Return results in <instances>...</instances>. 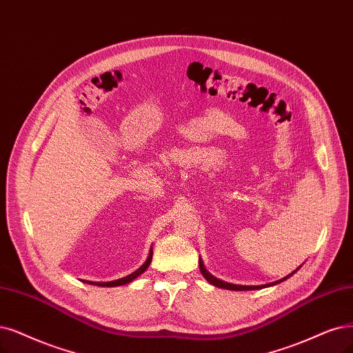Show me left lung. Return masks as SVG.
Returning <instances> with one entry per match:
<instances>
[{"instance_id": "obj_1", "label": "left lung", "mask_w": 353, "mask_h": 353, "mask_svg": "<svg viewBox=\"0 0 353 353\" xmlns=\"http://www.w3.org/2000/svg\"><path fill=\"white\" fill-rule=\"evenodd\" d=\"M199 268H201V272H202L203 278H205L208 282H210V283L218 286V288H224V290H230V291H253V290H262V288H266V286H272V285H276V283H281V282L286 281L290 276H292L296 270H299V268H301V266H299L296 270H294L292 273H290L288 276H285V278H282V279H279V281H276V282H272V283H268V285H259V286H252V285H250V286H247V285H236V283H228V282H224V281H221V279H216L215 276H212L211 273L205 269L203 262H202L201 257H199Z\"/></svg>"}]
</instances>
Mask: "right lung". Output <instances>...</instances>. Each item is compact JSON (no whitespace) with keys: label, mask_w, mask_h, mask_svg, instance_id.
I'll return each instance as SVG.
<instances>
[{"label":"right lung","mask_w":353,"mask_h":353,"mask_svg":"<svg viewBox=\"0 0 353 353\" xmlns=\"http://www.w3.org/2000/svg\"><path fill=\"white\" fill-rule=\"evenodd\" d=\"M151 259H152V247H151L150 254H148V257H147V260H145V263H143L139 269H137L135 272L130 273V275H128V276H125V278H122V279L110 281V282H91V281H87V283H90V285H97V286H121V285H126V283H129V282H132L134 279H137L139 275H142V273L147 270V268H148L150 263H151Z\"/></svg>","instance_id":"add662e5"}]
</instances>
